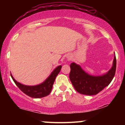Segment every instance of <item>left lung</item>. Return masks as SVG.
<instances>
[{
	"label": "left lung",
	"instance_id": "obj_1",
	"mask_svg": "<svg viewBox=\"0 0 125 125\" xmlns=\"http://www.w3.org/2000/svg\"><path fill=\"white\" fill-rule=\"evenodd\" d=\"M70 67L69 78L75 90L83 94L94 95L107 86L112 81L116 68V59L115 56L112 67L106 74L100 76H93L87 74L80 66L74 63H71Z\"/></svg>",
	"mask_w": 125,
	"mask_h": 125
}]
</instances>
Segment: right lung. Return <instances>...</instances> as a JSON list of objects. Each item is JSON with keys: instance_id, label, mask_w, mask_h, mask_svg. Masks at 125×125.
<instances>
[{"instance_id": "obj_1", "label": "right lung", "mask_w": 125, "mask_h": 125, "mask_svg": "<svg viewBox=\"0 0 125 125\" xmlns=\"http://www.w3.org/2000/svg\"><path fill=\"white\" fill-rule=\"evenodd\" d=\"M61 66H59L52 72L49 77L43 83H42L41 84H39V85L33 86H25L20 83L15 81L12 74H10V75L17 86L24 94L29 96L33 97V98H41V97L49 95L50 93L51 92L52 89L53 87V84L54 82L55 81L56 77L57 76L59 72L61 71Z\"/></svg>"}]
</instances>
